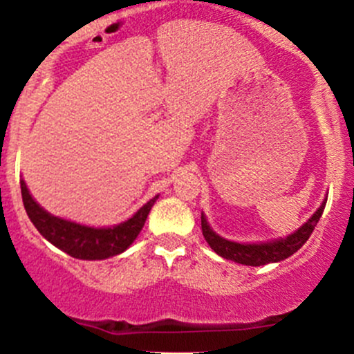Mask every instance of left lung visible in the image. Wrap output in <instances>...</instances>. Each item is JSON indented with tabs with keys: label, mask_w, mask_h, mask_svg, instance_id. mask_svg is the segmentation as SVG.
Masks as SVG:
<instances>
[{
	"label": "left lung",
	"mask_w": 354,
	"mask_h": 354,
	"mask_svg": "<svg viewBox=\"0 0 354 354\" xmlns=\"http://www.w3.org/2000/svg\"><path fill=\"white\" fill-rule=\"evenodd\" d=\"M326 196L323 203L319 204L318 209L311 214V218L306 223L293 230L292 234L285 237H277V239L270 241H259V243H239V241H230L225 237L218 236L211 225L207 223L206 214L201 213V225H203V236L207 241L216 255L223 257L227 260H232L236 263H243V266H267V263H276L281 260L288 259L293 253L299 252L300 248L306 244L309 236L315 230L316 223L322 218L323 209H325Z\"/></svg>",
	"instance_id": "obj_1"
}]
</instances>
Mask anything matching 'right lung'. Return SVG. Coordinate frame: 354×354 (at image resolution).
<instances>
[{"mask_svg":"<svg viewBox=\"0 0 354 354\" xmlns=\"http://www.w3.org/2000/svg\"><path fill=\"white\" fill-rule=\"evenodd\" d=\"M21 192L26 213L38 232L61 252L78 260H104L124 253L140 236L151 206L158 199V196H155L125 222L108 227H92L48 213L36 203L24 180H21Z\"/></svg>","mask_w":354,"mask_h":354,"instance_id":"obj_1","label":"right lung"}]
</instances>
